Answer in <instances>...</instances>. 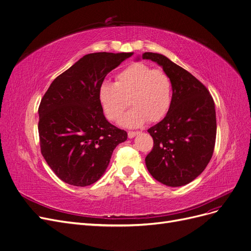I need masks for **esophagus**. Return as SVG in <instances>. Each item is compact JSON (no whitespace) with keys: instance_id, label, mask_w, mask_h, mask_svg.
I'll return each instance as SVG.
<instances>
[{"instance_id":"esophagus-1","label":"esophagus","mask_w":251,"mask_h":251,"mask_svg":"<svg viewBox=\"0 0 251 251\" xmlns=\"http://www.w3.org/2000/svg\"><path fill=\"white\" fill-rule=\"evenodd\" d=\"M139 134V132H128L127 133V137L129 138V139H132V138H134L135 136H137Z\"/></svg>"}]
</instances>
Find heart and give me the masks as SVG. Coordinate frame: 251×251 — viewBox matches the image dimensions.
Instances as JSON below:
<instances>
[{
    "label": "heart",
    "instance_id": "b5f03b06",
    "mask_svg": "<svg viewBox=\"0 0 251 251\" xmlns=\"http://www.w3.org/2000/svg\"><path fill=\"white\" fill-rule=\"evenodd\" d=\"M99 102L107 118L116 122L128 106L134 107L119 124L136 128L146 120L155 123L169 111L172 102L171 79L162 70H153L144 63H135L116 75L115 83L104 81L99 86Z\"/></svg>",
    "mask_w": 251,
    "mask_h": 251
}]
</instances>
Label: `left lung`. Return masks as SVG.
Here are the masks:
<instances>
[{
  "mask_svg": "<svg viewBox=\"0 0 251 251\" xmlns=\"http://www.w3.org/2000/svg\"><path fill=\"white\" fill-rule=\"evenodd\" d=\"M142 58L163 68L171 79L173 92L165 118L147 131L153 139V148L145 164L158 182L182 186L201 174L212 157L216 138L214 101L203 83L167 56L144 52Z\"/></svg>",
  "mask_w": 251,
  "mask_h": 251,
  "instance_id": "obj_1",
  "label": "left lung"
}]
</instances>
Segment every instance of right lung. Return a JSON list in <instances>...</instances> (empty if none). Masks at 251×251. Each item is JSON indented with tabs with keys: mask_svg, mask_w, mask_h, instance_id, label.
<instances>
[{
	"mask_svg": "<svg viewBox=\"0 0 251 251\" xmlns=\"http://www.w3.org/2000/svg\"><path fill=\"white\" fill-rule=\"evenodd\" d=\"M134 52L84 55L50 84L39 106L41 153L54 174L74 186L103 176L115 147L127 134L110 124L98 91L106 75Z\"/></svg>",
	"mask_w": 251,
	"mask_h": 251,
	"instance_id": "add662e5",
	"label": "right lung"
}]
</instances>
